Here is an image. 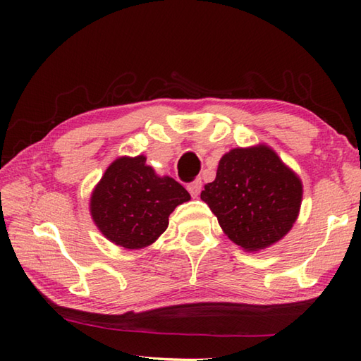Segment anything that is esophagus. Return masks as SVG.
I'll return each instance as SVG.
<instances>
[{"instance_id":"esophagus-1","label":"esophagus","mask_w":361,"mask_h":361,"mask_svg":"<svg viewBox=\"0 0 361 361\" xmlns=\"http://www.w3.org/2000/svg\"><path fill=\"white\" fill-rule=\"evenodd\" d=\"M202 180L198 178V180H195V181H192L190 183V185H188V190H189V194L192 195L194 198H197L198 195H200V192H202Z\"/></svg>"}]
</instances>
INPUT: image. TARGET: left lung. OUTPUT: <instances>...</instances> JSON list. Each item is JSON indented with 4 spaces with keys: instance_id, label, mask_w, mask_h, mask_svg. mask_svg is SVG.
<instances>
[{
    "instance_id": "8db88e82",
    "label": "left lung",
    "mask_w": 361,
    "mask_h": 361,
    "mask_svg": "<svg viewBox=\"0 0 361 361\" xmlns=\"http://www.w3.org/2000/svg\"><path fill=\"white\" fill-rule=\"evenodd\" d=\"M229 240L245 251L271 247L293 228L302 181L270 145L231 149L200 195Z\"/></svg>"
}]
</instances>
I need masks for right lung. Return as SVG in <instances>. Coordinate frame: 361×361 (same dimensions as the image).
I'll return each mask as SVG.
<instances>
[{"label": "right lung", "instance_id": "1", "mask_svg": "<svg viewBox=\"0 0 361 361\" xmlns=\"http://www.w3.org/2000/svg\"><path fill=\"white\" fill-rule=\"evenodd\" d=\"M144 155L119 157L106 167L90 197L99 231L118 247H149L169 226V216L190 195L172 176H159Z\"/></svg>", "mask_w": 361, "mask_h": 361}]
</instances>
